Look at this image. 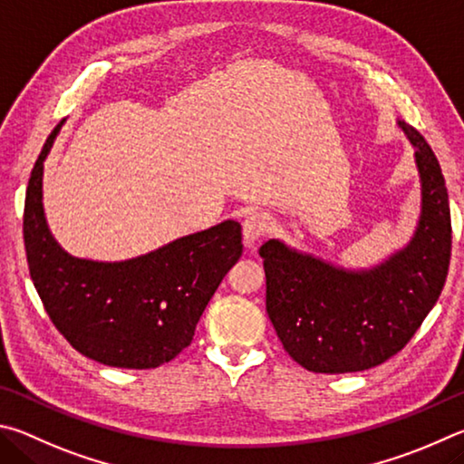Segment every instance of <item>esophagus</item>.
Returning a JSON list of instances; mask_svg holds the SVG:
<instances>
[{
	"instance_id": "34e87169",
	"label": "esophagus",
	"mask_w": 464,
	"mask_h": 464,
	"mask_svg": "<svg viewBox=\"0 0 464 464\" xmlns=\"http://www.w3.org/2000/svg\"><path fill=\"white\" fill-rule=\"evenodd\" d=\"M271 230V218L265 211H250L242 222V234H245V242L250 246L255 245L258 238H263L266 232Z\"/></svg>"
}]
</instances>
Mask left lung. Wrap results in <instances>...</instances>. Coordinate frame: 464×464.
Here are the masks:
<instances>
[{
	"label": "left lung",
	"mask_w": 464,
	"mask_h": 464,
	"mask_svg": "<svg viewBox=\"0 0 464 464\" xmlns=\"http://www.w3.org/2000/svg\"><path fill=\"white\" fill-rule=\"evenodd\" d=\"M416 149L421 214L410 245L367 271H348L265 242L266 314L283 348L312 372L372 369L410 343L442 294L452 226L440 162L416 128L397 121Z\"/></svg>",
	"instance_id": "obj_1"
}]
</instances>
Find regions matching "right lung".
<instances>
[{
  "label": "right lung",
  "instance_id": "1",
  "mask_svg": "<svg viewBox=\"0 0 464 464\" xmlns=\"http://www.w3.org/2000/svg\"><path fill=\"white\" fill-rule=\"evenodd\" d=\"M63 121L46 138L24 203V246L48 318L92 361L154 369L191 344L195 326L224 275L242 255L234 219L121 263L75 258L56 245L43 208L44 159Z\"/></svg>",
  "mask_w": 464,
  "mask_h": 464
}]
</instances>
